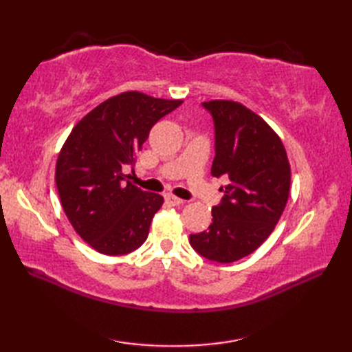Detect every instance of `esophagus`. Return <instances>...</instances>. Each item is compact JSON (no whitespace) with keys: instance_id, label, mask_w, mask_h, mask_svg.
Here are the masks:
<instances>
[{"instance_id":"esophagus-1","label":"esophagus","mask_w":352,"mask_h":352,"mask_svg":"<svg viewBox=\"0 0 352 352\" xmlns=\"http://www.w3.org/2000/svg\"><path fill=\"white\" fill-rule=\"evenodd\" d=\"M164 199H166V203L169 206H180V204L184 203L182 198H178L175 195H170V193H168V195H164Z\"/></svg>"}]
</instances>
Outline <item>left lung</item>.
<instances>
[{
	"label": "left lung",
	"instance_id": "obj_1",
	"mask_svg": "<svg viewBox=\"0 0 352 352\" xmlns=\"http://www.w3.org/2000/svg\"><path fill=\"white\" fill-rule=\"evenodd\" d=\"M214 124L213 177H226L223 197L212 208V223L190 234L201 256L231 263L256 251L272 233L286 207L290 164L281 139L243 104L203 102Z\"/></svg>",
	"mask_w": 352,
	"mask_h": 352
}]
</instances>
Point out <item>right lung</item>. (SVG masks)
<instances>
[{
    "mask_svg": "<svg viewBox=\"0 0 352 352\" xmlns=\"http://www.w3.org/2000/svg\"><path fill=\"white\" fill-rule=\"evenodd\" d=\"M142 92L101 102L74 126L56 164V186L71 226L106 256H124L146 241L159 193L145 192L124 175L154 124L182 106Z\"/></svg>",
    "mask_w": 352,
    "mask_h": 352,
    "instance_id": "obj_1",
    "label": "right lung"
}]
</instances>
